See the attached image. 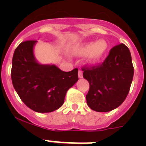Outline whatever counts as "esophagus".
<instances>
[{
  "label": "esophagus",
  "instance_id": "34e87169",
  "mask_svg": "<svg viewBox=\"0 0 146 146\" xmlns=\"http://www.w3.org/2000/svg\"><path fill=\"white\" fill-rule=\"evenodd\" d=\"M78 77L79 78H82V70H79L78 71Z\"/></svg>",
  "mask_w": 146,
  "mask_h": 146
}]
</instances>
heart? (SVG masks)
Instances as JSON below:
<instances>
[{
  "mask_svg": "<svg viewBox=\"0 0 146 146\" xmlns=\"http://www.w3.org/2000/svg\"><path fill=\"white\" fill-rule=\"evenodd\" d=\"M108 42L104 39L94 42H86L75 45L72 50V54L76 56L87 55L86 59L90 64H98L101 63L108 52Z\"/></svg>",
  "mask_w": 146,
  "mask_h": 146,
  "instance_id": "b5f03b06",
  "label": "heart"
}]
</instances>
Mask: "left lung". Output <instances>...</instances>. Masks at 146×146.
<instances>
[{
    "label": "left lung",
    "instance_id": "obj_1",
    "mask_svg": "<svg viewBox=\"0 0 146 146\" xmlns=\"http://www.w3.org/2000/svg\"><path fill=\"white\" fill-rule=\"evenodd\" d=\"M90 84L88 106L96 112H109L119 107L129 91L134 67L129 48L123 44L113 47L101 65L83 68Z\"/></svg>",
    "mask_w": 146,
    "mask_h": 146
}]
</instances>
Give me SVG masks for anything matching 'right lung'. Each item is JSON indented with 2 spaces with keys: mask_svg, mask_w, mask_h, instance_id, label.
<instances>
[{
  "mask_svg": "<svg viewBox=\"0 0 146 146\" xmlns=\"http://www.w3.org/2000/svg\"><path fill=\"white\" fill-rule=\"evenodd\" d=\"M37 41L22 42L12 58L11 80L22 101L37 113H50L63 105L66 94L78 80V69L64 72L35 58Z\"/></svg>",
  "mask_w": 146,
  "mask_h": 146,
  "instance_id": "add662e5",
  "label": "right lung"
}]
</instances>
